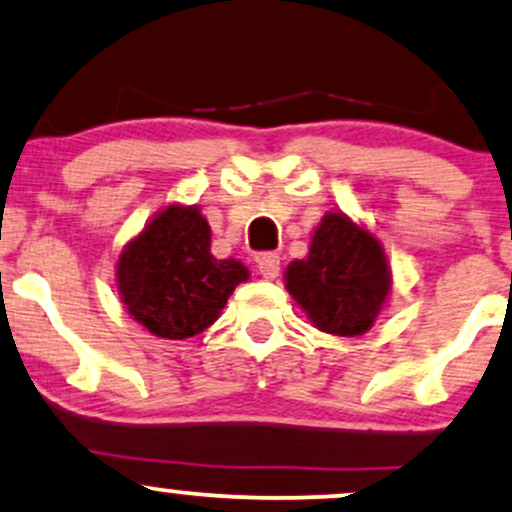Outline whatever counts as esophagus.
I'll use <instances>...</instances> for the list:
<instances>
[{
	"instance_id": "esophagus-1",
	"label": "esophagus",
	"mask_w": 512,
	"mask_h": 512,
	"mask_svg": "<svg viewBox=\"0 0 512 512\" xmlns=\"http://www.w3.org/2000/svg\"><path fill=\"white\" fill-rule=\"evenodd\" d=\"M279 255H272V252H264V255L257 257V269L264 279H276L279 276Z\"/></svg>"
}]
</instances>
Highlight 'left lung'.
Instances as JSON below:
<instances>
[{
	"instance_id": "obj_1",
	"label": "left lung",
	"mask_w": 512,
	"mask_h": 512,
	"mask_svg": "<svg viewBox=\"0 0 512 512\" xmlns=\"http://www.w3.org/2000/svg\"><path fill=\"white\" fill-rule=\"evenodd\" d=\"M284 281L317 330L358 337L383 310L392 272L373 233L342 211H330L315 228L308 257L293 260Z\"/></svg>"
}]
</instances>
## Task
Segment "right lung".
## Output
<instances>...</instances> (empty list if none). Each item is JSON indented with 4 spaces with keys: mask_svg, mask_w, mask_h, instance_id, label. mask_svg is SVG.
<instances>
[{
    "mask_svg": "<svg viewBox=\"0 0 512 512\" xmlns=\"http://www.w3.org/2000/svg\"><path fill=\"white\" fill-rule=\"evenodd\" d=\"M127 313L163 339H187L219 320L248 267L211 255V228L199 207L170 204L132 238L117 260Z\"/></svg>",
    "mask_w": 512,
    "mask_h": 512,
    "instance_id": "add662e5",
    "label": "right lung"
}]
</instances>
